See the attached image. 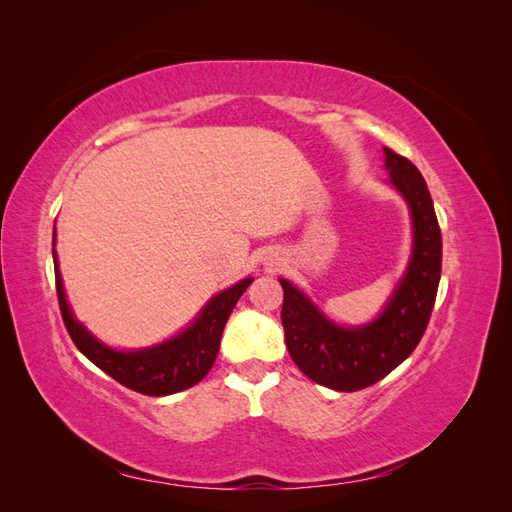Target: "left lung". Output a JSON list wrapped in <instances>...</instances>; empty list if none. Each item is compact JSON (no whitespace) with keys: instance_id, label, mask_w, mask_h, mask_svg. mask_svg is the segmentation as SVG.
<instances>
[{"instance_id":"1","label":"left lung","mask_w":512,"mask_h":512,"mask_svg":"<svg viewBox=\"0 0 512 512\" xmlns=\"http://www.w3.org/2000/svg\"><path fill=\"white\" fill-rule=\"evenodd\" d=\"M384 166L393 188L412 213L414 243L408 269L384 312L365 327H339L288 280L282 324L292 361L303 374L333 391H359L404 363L429 324L442 273V235L427 183L418 168L384 147Z\"/></svg>"}]
</instances>
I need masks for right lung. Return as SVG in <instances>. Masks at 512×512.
<instances>
[{"instance_id": "1", "label": "right lung", "mask_w": 512, "mask_h": 512, "mask_svg": "<svg viewBox=\"0 0 512 512\" xmlns=\"http://www.w3.org/2000/svg\"><path fill=\"white\" fill-rule=\"evenodd\" d=\"M55 262V286L61 318L72 337L74 346L79 348L87 359L98 365L104 374L115 378L128 389L149 397H164L203 380L215 363L220 352L222 331L228 322L232 307L237 305L245 288L254 282V277H245L239 284L222 290L203 307V312L188 329L181 331L168 342L143 350H115L108 348L91 335L83 324L74 318L66 301L64 282H61L57 254L53 250Z\"/></svg>"}]
</instances>
